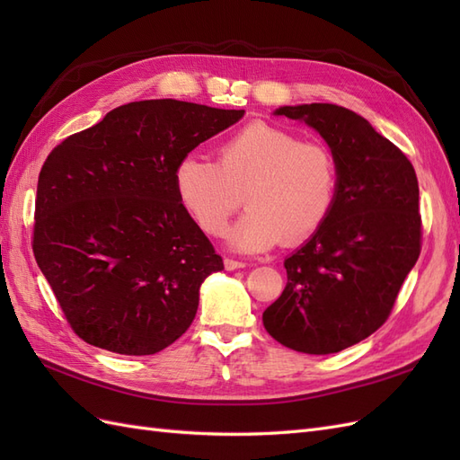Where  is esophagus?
<instances>
[{"label":"esophagus","instance_id":"34e87169","mask_svg":"<svg viewBox=\"0 0 460 460\" xmlns=\"http://www.w3.org/2000/svg\"><path fill=\"white\" fill-rule=\"evenodd\" d=\"M225 267H226V270H235V269H243L245 262L226 257V259H225Z\"/></svg>","mask_w":460,"mask_h":460}]
</instances>
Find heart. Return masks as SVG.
Instances as JSON below:
<instances>
[{
  "label": "heart",
  "instance_id": "obj_1",
  "mask_svg": "<svg viewBox=\"0 0 460 460\" xmlns=\"http://www.w3.org/2000/svg\"><path fill=\"white\" fill-rule=\"evenodd\" d=\"M340 184L332 147L261 120L228 134L215 161L190 155L174 174L180 205L213 238L226 232L245 199L249 211L230 232L242 252L311 240L336 211Z\"/></svg>",
  "mask_w": 460,
  "mask_h": 460
}]
</instances>
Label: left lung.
<instances>
[{
  "mask_svg": "<svg viewBox=\"0 0 460 460\" xmlns=\"http://www.w3.org/2000/svg\"><path fill=\"white\" fill-rule=\"evenodd\" d=\"M276 115L305 120L324 137L341 184L326 226L286 259V289L262 324L289 349L338 353L385 323L419 261V180L405 153L349 109L286 105Z\"/></svg>",
  "mask_w": 460,
  "mask_h": 460,
  "instance_id": "obj_1",
  "label": "left lung"
}]
</instances>
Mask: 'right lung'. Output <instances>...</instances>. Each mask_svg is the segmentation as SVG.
<instances>
[{
	"instance_id": "1",
	"label": "right lung",
	"mask_w": 460,
	"mask_h": 460,
	"mask_svg": "<svg viewBox=\"0 0 460 460\" xmlns=\"http://www.w3.org/2000/svg\"><path fill=\"white\" fill-rule=\"evenodd\" d=\"M243 113L134 102L53 147L38 176L32 252L78 338L153 355L190 328L201 282L225 264L180 205L174 174Z\"/></svg>"
}]
</instances>
